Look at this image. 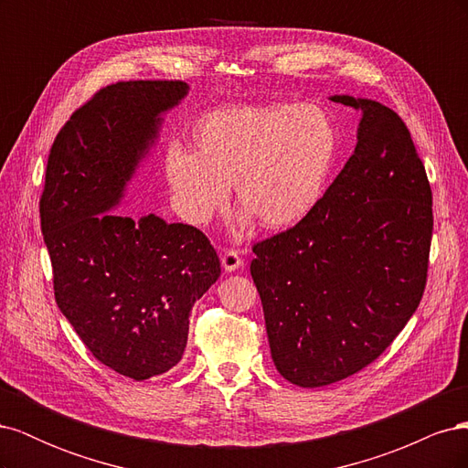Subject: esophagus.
Segmentation results:
<instances>
[{
    "label": "esophagus",
    "instance_id": "esophagus-1",
    "mask_svg": "<svg viewBox=\"0 0 468 468\" xmlns=\"http://www.w3.org/2000/svg\"><path fill=\"white\" fill-rule=\"evenodd\" d=\"M220 261H222V267H224V271H236V269H239L244 265V260L239 258V253L236 251V250H226V251H222V256H220Z\"/></svg>",
    "mask_w": 468,
    "mask_h": 468
}]
</instances>
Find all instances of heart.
<instances>
[{"label": "heart", "instance_id": "obj_1", "mask_svg": "<svg viewBox=\"0 0 468 468\" xmlns=\"http://www.w3.org/2000/svg\"><path fill=\"white\" fill-rule=\"evenodd\" d=\"M193 150L174 144L165 179L189 222L205 224L234 187L239 229L287 230L320 207L339 154V131L320 105H232L205 112Z\"/></svg>", "mask_w": 468, "mask_h": 468}]
</instances>
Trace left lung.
I'll return each mask as SVG.
<instances>
[{"mask_svg": "<svg viewBox=\"0 0 468 468\" xmlns=\"http://www.w3.org/2000/svg\"><path fill=\"white\" fill-rule=\"evenodd\" d=\"M361 112L351 158L320 207L253 246L250 271L277 371L332 385L375 361L426 289L431 189L406 124L373 99L332 95Z\"/></svg>", "mask_w": 468, "mask_h": 468, "instance_id": "8db88e82", "label": "left lung"}]
</instances>
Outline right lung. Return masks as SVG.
<instances>
[{
  "label": "right lung",
  "mask_w": 468,
  "mask_h": 468,
  "mask_svg": "<svg viewBox=\"0 0 468 468\" xmlns=\"http://www.w3.org/2000/svg\"><path fill=\"white\" fill-rule=\"evenodd\" d=\"M186 81H119L78 109L48 154L40 229L54 296L97 361L134 380L176 367L193 304L220 277L195 226L115 210Z\"/></svg>",
  "instance_id": "add662e5"
}]
</instances>
